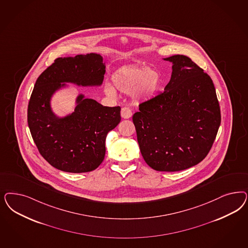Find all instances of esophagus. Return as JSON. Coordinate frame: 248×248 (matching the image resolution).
<instances>
[{"mask_svg": "<svg viewBox=\"0 0 248 248\" xmlns=\"http://www.w3.org/2000/svg\"><path fill=\"white\" fill-rule=\"evenodd\" d=\"M132 116V111L129 108L124 107L121 108V117L123 119H129Z\"/></svg>", "mask_w": 248, "mask_h": 248, "instance_id": "1", "label": "esophagus"}]
</instances>
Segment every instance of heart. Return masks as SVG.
Here are the masks:
<instances>
[{"mask_svg":"<svg viewBox=\"0 0 248 248\" xmlns=\"http://www.w3.org/2000/svg\"><path fill=\"white\" fill-rule=\"evenodd\" d=\"M161 83L158 70L142 64L125 67L112 78V87L106 85L105 92L115 96L116 92L124 95L133 94L138 99H151L159 91Z\"/></svg>","mask_w":248,"mask_h":248,"instance_id":"obj_1","label":"heart"}]
</instances>
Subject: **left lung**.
I'll return each mask as SVG.
<instances>
[{
    "label": "left lung",
    "instance_id": "obj_1",
    "mask_svg": "<svg viewBox=\"0 0 248 248\" xmlns=\"http://www.w3.org/2000/svg\"><path fill=\"white\" fill-rule=\"evenodd\" d=\"M172 63L164 91L140 104L133 115L144 160L159 171H179L198 164L210 152L221 124L213 80L188 56Z\"/></svg>",
    "mask_w": 248,
    "mask_h": 248
}]
</instances>
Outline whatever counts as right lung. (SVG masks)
Wrapping results in <instances>:
<instances>
[{
	"label": "right lung",
	"instance_id": "obj_1",
	"mask_svg": "<svg viewBox=\"0 0 248 248\" xmlns=\"http://www.w3.org/2000/svg\"><path fill=\"white\" fill-rule=\"evenodd\" d=\"M106 65L95 53L59 57L36 80L27 110L32 140L53 167L73 173L96 170L104 160L106 137L120 122V107H104L79 94L72 113L58 117L51 107L57 90L72 83L98 87Z\"/></svg>",
	"mask_w": 248,
	"mask_h": 248
}]
</instances>
